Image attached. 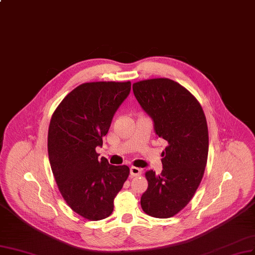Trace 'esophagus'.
Segmentation results:
<instances>
[{"mask_svg": "<svg viewBox=\"0 0 255 255\" xmlns=\"http://www.w3.org/2000/svg\"><path fill=\"white\" fill-rule=\"evenodd\" d=\"M142 174V169L138 168V167H135V166H132L130 168V175L132 177H137V176H141Z\"/></svg>", "mask_w": 255, "mask_h": 255, "instance_id": "obj_1", "label": "esophagus"}]
</instances>
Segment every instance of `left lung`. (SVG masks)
<instances>
[{"label": "left lung", "instance_id": "obj_1", "mask_svg": "<svg viewBox=\"0 0 255 255\" xmlns=\"http://www.w3.org/2000/svg\"><path fill=\"white\" fill-rule=\"evenodd\" d=\"M132 90L155 133L168 143L161 174L145 172L148 187L141 207L147 215L169 218L186 207L201 182L209 152L207 119L197 98L169 78L137 81Z\"/></svg>", "mask_w": 255, "mask_h": 255}]
</instances>
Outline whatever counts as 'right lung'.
I'll use <instances>...</instances> for the list:
<instances>
[{"label":"right lung","instance_id":"1","mask_svg":"<svg viewBox=\"0 0 255 255\" xmlns=\"http://www.w3.org/2000/svg\"><path fill=\"white\" fill-rule=\"evenodd\" d=\"M130 81H95L76 87L54 111L47 151L55 181L63 199L89 220L109 217L114 198L129 176L127 165L98 159L114 113L128 96Z\"/></svg>","mask_w":255,"mask_h":255}]
</instances>
